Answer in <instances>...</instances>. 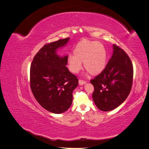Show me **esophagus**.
Wrapping results in <instances>:
<instances>
[{"instance_id":"esophagus-1","label":"esophagus","mask_w":149,"mask_h":149,"mask_svg":"<svg viewBox=\"0 0 149 149\" xmlns=\"http://www.w3.org/2000/svg\"><path fill=\"white\" fill-rule=\"evenodd\" d=\"M86 81H84V80H83V79H79V84H80V85H83V84H86Z\"/></svg>"}]
</instances>
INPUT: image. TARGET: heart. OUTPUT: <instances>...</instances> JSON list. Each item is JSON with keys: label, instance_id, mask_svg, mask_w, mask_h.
<instances>
[{"label": "heart", "instance_id": "obj_1", "mask_svg": "<svg viewBox=\"0 0 149 149\" xmlns=\"http://www.w3.org/2000/svg\"><path fill=\"white\" fill-rule=\"evenodd\" d=\"M74 55L68 57L70 71L78 73L84 67L91 75L101 73L105 68L107 62V52L102 44L96 41L83 40L76 45L73 51Z\"/></svg>", "mask_w": 149, "mask_h": 149}]
</instances>
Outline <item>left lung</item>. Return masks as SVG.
<instances>
[{
	"label": "left lung",
	"mask_w": 149,
	"mask_h": 149,
	"mask_svg": "<svg viewBox=\"0 0 149 149\" xmlns=\"http://www.w3.org/2000/svg\"><path fill=\"white\" fill-rule=\"evenodd\" d=\"M113 54L101 73L91 80L93 99L99 109L109 111L118 107L129 96L133 81V65L123 49L113 45Z\"/></svg>",
	"instance_id": "8db88e82"
}]
</instances>
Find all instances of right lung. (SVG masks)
Returning <instances> with one entry per match:
<instances>
[{"label": "right lung", "instance_id": "add662e5", "mask_svg": "<svg viewBox=\"0 0 149 149\" xmlns=\"http://www.w3.org/2000/svg\"><path fill=\"white\" fill-rule=\"evenodd\" d=\"M70 38L47 43L34 56L30 66V88L35 98L44 109L61 114L69 109L73 90L78 79L66 66L68 56L60 57L58 48L65 46Z\"/></svg>", "mask_w": 149, "mask_h": 149}]
</instances>
